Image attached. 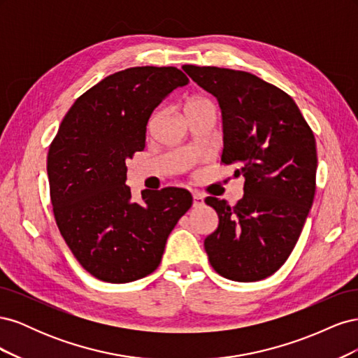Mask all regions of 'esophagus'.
<instances>
[{
	"label": "esophagus",
	"instance_id": "34e87169",
	"mask_svg": "<svg viewBox=\"0 0 358 358\" xmlns=\"http://www.w3.org/2000/svg\"><path fill=\"white\" fill-rule=\"evenodd\" d=\"M192 206L194 208H201V206L204 204V196L200 192V191H192Z\"/></svg>",
	"mask_w": 358,
	"mask_h": 358
}]
</instances>
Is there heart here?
Segmentation results:
<instances>
[{
	"mask_svg": "<svg viewBox=\"0 0 358 358\" xmlns=\"http://www.w3.org/2000/svg\"><path fill=\"white\" fill-rule=\"evenodd\" d=\"M203 101H208V100H204V99H191L188 103H187V106H185V109L187 107H191V106H196V104H199V103H203Z\"/></svg>",
	"mask_w": 358,
	"mask_h": 358,
	"instance_id": "b5f03b06",
	"label": "heart"
}]
</instances>
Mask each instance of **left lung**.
Wrapping results in <instances>:
<instances>
[{"mask_svg":"<svg viewBox=\"0 0 358 358\" xmlns=\"http://www.w3.org/2000/svg\"><path fill=\"white\" fill-rule=\"evenodd\" d=\"M189 78L220 101L224 124L221 164L243 175L234 206L208 197L220 224L204 239L216 273L255 282L282 267L294 249L317 189L315 137L297 104L255 74L183 66Z\"/></svg>","mask_w":358,"mask_h":358,"instance_id":"1","label":"left lung"}]
</instances>
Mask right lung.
<instances>
[{"instance_id":"right-lung-1","label":"right lung","mask_w":358,"mask_h":358,"mask_svg":"<svg viewBox=\"0 0 358 358\" xmlns=\"http://www.w3.org/2000/svg\"><path fill=\"white\" fill-rule=\"evenodd\" d=\"M188 78L176 67H133L107 76L74 101L48 152L53 216L80 266L125 284L159 266L167 237L192 204L183 188L131 199L125 159L145 149L155 107Z\"/></svg>"}]
</instances>
